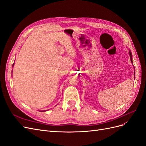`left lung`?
<instances>
[{
	"label": "left lung",
	"mask_w": 146,
	"mask_h": 146,
	"mask_svg": "<svg viewBox=\"0 0 146 146\" xmlns=\"http://www.w3.org/2000/svg\"><path fill=\"white\" fill-rule=\"evenodd\" d=\"M129 54H130V58H131V61L132 62V57H131V52H129Z\"/></svg>",
	"instance_id": "1"
}]
</instances>
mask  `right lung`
Segmentation results:
<instances>
[{"label": "right lung", "instance_id": "obj_1", "mask_svg": "<svg viewBox=\"0 0 146 146\" xmlns=\"http://www.w3.org/2000/svg\"><path fill=\"white\" fill-rule=\"evenodd\" d=\"M13 65H14V63H13Z\"/></svg>", "mask_w": 146, "mask_h": 146}]
</instances>
